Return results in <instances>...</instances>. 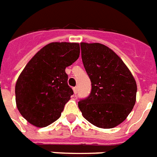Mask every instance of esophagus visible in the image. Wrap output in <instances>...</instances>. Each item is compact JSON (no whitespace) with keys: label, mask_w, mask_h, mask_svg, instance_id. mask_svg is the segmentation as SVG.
Returning a JSON list of instances; mask_svg holds the SVG:
<instances>
[{"label":"esophagus","mask_w":157,"mask_h":157,"mask_svg":"<svg viewBox=\"0 0 157 157\" xmlns=\"http://www.w3.org/2000/svg\"><path fill=\"white\" fill-rule=\"evenodd\" d=\"M77 91H78V88L77 87H74L73 88V92H74V94H77Z\"/></svg>","instance_id":"1"}]
</instances>
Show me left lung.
Instances as JSON below:
<instances>
[{
	"instance_id": "obj_1",
	"label": "left lung",
	"mask_w": 157,
	"mask_h": 157,
	"mask_svg": "<svg viewBox=\"0 0 157 157\" xmlns=\"http://www.w3.org/2000/svg\"><path fill=\"white\" fill-rule=\"evenodd\" d=\"M81 58L91 81V93L81 99L83 117L100 128H113L127 118L136 104L135 78L115 52L101 43H81Z\"/></svg>"
}]
</instances>
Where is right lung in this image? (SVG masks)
<instances>
[{"instance_id":"obj_1","label":"right lung","mask_w":157,"mask_h":157,"mask_svg":"<svg viewBox=\"0 0 157 157\" xmlns=\"http://www.w3.org/2000/svg\"><path fill=\"white\" fill-rule=\"evenodd\" d=\"M80 56L76 43H51L34 55L24 67L15 85L17 107L35 127L56 121L73 94L67 85L66 67Z\"/></svg>"}]
</instances>
